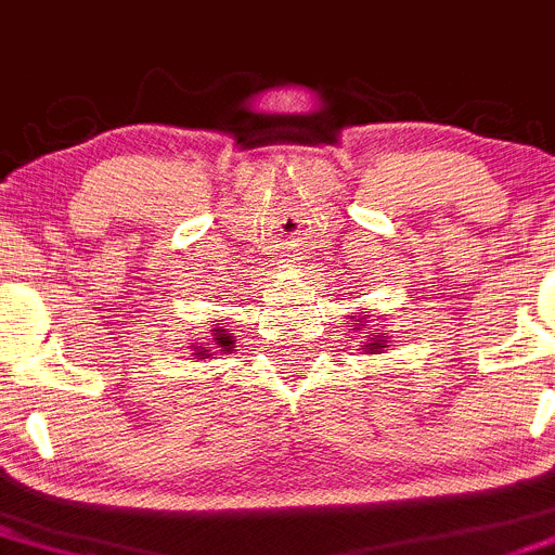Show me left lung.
<instances>
[{"label": "left lung", "mask_w": 555, "mask_h": 555, "mask_svg": "<svg viewBox=\"0 0 555 555\" xmlns=\"http://www.w3.org/2000/svg\"><path fill=\"white\" fill-rule=\"evenodd\" d=\"M373 346H376V348H384V346H382V343H373Z\"/></svg>", "instance_id": "8db88e82"}]
</instances>
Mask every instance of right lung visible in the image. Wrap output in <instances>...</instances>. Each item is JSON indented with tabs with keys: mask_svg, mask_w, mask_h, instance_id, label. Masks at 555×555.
I'll use <instances>...</instances> for the list:
<instances>
[{
	"mask_svg": "<svg viewBox=\"0 0 555 555\" xmlns=\"http://www.w3.org/2000/svg\"><path fill=\"white\" fill-rule=\"evenodd\" d=\"M216 334H218V346H221V348H227V346H232V343H234V339L232 337H229V334H223V328H216ZM202 357H204V353H202Z\"/></svg>",
	"mask_w": 555,
	"mask_h": 555,
	"instance_id": "add662e5",
	"label": "right lung"
}]
</instances>
